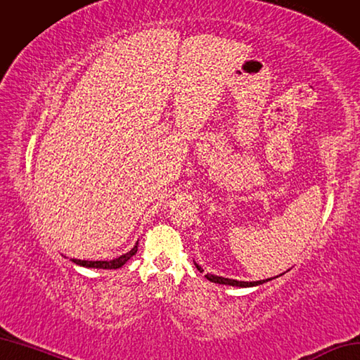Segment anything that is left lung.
<instances>
[{"instance_id":"8db88e82","label":"left lung","mask_w":360,"mask_h":360,"mask_svg":"<svg viewBox=\"0 0 360 360\" xmlns=\"http://www.w3.org/2000/svg\"><path fill=\"white\" fill-rule=\"evenodd\" d=\"M195 266L198 268V271H201V272L204 271L196 262H195ZM205 277H207V280L217 283V284H228V286H238V288L259 286V284H264L268 280H271V278H266V280H259V281H238V280H231V278H225V277H217V276H213V274H205Z\"/></svg>"}]
</instances>
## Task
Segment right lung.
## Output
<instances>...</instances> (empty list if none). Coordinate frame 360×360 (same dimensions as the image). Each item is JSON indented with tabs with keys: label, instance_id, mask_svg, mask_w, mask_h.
I'll list each match as a JSON object with an SVG mask.
<instances>
[{
	"label": "right lung",
	"instance_id": "right-lung-1",
	"mask_svg": "<svg viewBox=\"0 0 360 360\" xmlns=\"http://www.w3.org/2000/svg\"><path fill=\"white\" fill-rule=\"evenodd\" d=\"M139 249V243L134 245V249L129 250L128 253L122 255L113 260H82V259H71L74 264L80 265V266H86V268H100V269H117L120 266L125 265L128 260L137 253Z\"/></svg>",
	"mask_w": 360,
	"mask_h": 360
}]
</instances>
